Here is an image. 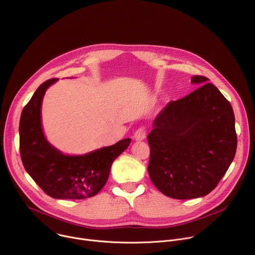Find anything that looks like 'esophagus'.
<instances>
[{"mask_svg": "<svg viewBox=\"0 0 255 255\" xmlns=\"http://www.w3.org/2000/svg\"><path fill=\"white\" fill-rule=\"evenodd\" d=\"M145 137H146V129L144 127H140L138 128L135 133H134V139L137 141H141L143 140Z\"/></svg>", "mask_w": 255, "mask_h": 255, "instance_id": "1", "label": "esophagus"}]
</instances>
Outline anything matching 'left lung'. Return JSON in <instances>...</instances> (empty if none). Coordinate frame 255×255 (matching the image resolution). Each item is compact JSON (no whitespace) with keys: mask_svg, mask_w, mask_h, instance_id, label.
I'll use <instances>...</instances> for the list:
<instances>
[{"mask_svg":"<svg viewBox=\"0 0 255 255\" xmlns=\"http://www.w3.org/2000/svg\"><path fill=\"white\" fill-rule=\"evenodd\" d=\"M208 81L194 76L191 82L200 88L169 102L154 119L147 136L150 179L172 199H195L211 193L236 153L233 109Z\"/></svg>","mask_w":255,"mask_h":255,"instance_id":"8db88e82","label":"left lung"}]
</instances>
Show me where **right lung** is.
Masks as SVG:
<instances>
[{
    "instance_id": "1",
    "label": "right lung",
    "mask_w": 255,
    "mask_h": 255,
    "mask_svg": "<svg viewBox=\"0 0 255 255\" xmlns=\"http://www.w3.org/2000/svg\"><path fill=\"white\" fill-rule=\"evenodd\" d=\"M58 79L36 90L24 107L19 125L20 154L26 171L54 199L82 200L96 196L106 185L113 161L129 146L130 138L85 155H64L48 143L41 126L43 96Z\"/></svg>"
}]
</instances>
